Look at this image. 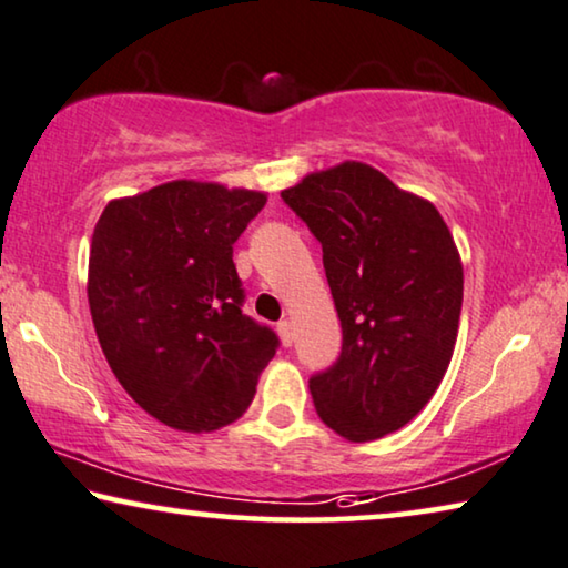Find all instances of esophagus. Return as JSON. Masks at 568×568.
<instances>
[{"instance_id": "1", "label": "esophagus", "mask_w": 568, "mask_h": 568, "mask_svg": "<svg viewBox=\"0 0 568 568\" xmlns=\"http://www.w3.org/2000/svg\"><path fill=\"white\" fill-rule=\"evenodd\" d=\"M277 334H281V342H283V346H291V344H293V338H295L291 321H281V324H277Z\"/></svg>"}]
</instances>
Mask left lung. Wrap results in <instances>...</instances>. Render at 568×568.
Returning <instances> with one entry per match:
<instances>
[{"mask_svg": "<svg viewBox=\"0 0 568 568\" xmlns=\"http://www.w3.org/2000/svg\"><path fill=\"white\" fill-rule=\"evenodd\" d=\"M283 201L324 250L342 354L308 379L313 405L346 442L403 428L452 362L464 267L436 206L377 168L344 160L285 189Z\"/></svg>", "mask_w": 568, "mask_h": 568, "instance_id": "1", "label": "left lung"}]
</instances>
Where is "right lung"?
Wrapping results in <instances>:
<instances>
[{"mask_svg": "<svg viewBox=\"0 0 568 568\" xmlns=\"http://www.w3.org/2000/svg\"><path fill=\"white\" fill-rule=\"evenodd\" d=\"M267 193L171 181L114 199L89 255V308L114 377L165 426L209 434L242 418L277 336L242 313L232 244Z\"/></svg>", "mask_w": 568, "mask_h": 568, "instance_id": "right-lung-1", "label": "right lung"}]
</instances>
